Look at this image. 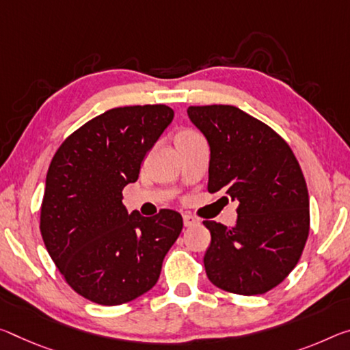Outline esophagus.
<instances>
[{"mask_svg": "<svg viewBox=\"0 0 350 350\" xmlns=\"http://www.w3.org/2000/svg\"><path fill=\"white\" fill-rule=\"evenodd\" d=\"M182 218H184V224H185V227H190V226H193V224H196V223H198V219L195 218V216H191V215H184V216H182Z\"/></svg>", "mask_w": 350, "mask_h": 350, "instance_id": "34e87169", "label": "esophagus"}]
</instances>
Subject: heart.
<instances>
[{
	"instance_id": "b5f03b06",
	"label": "heart",
	"mask_w": 350,
	"mask_h": 350,
	"mask_svg": "<svg viewBox=\"0 0 350 350\" xmlns=\"http://www.w3.org/2000/svg\"><path fill=\"white\" fill-rule=\"evenodd\" d=\"M182 134H193V132H188V131H184Z\"/></svg>"
}]
</instances>
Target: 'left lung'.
Masks as SVG:
<instances>
[{"label":"left lung","instance_id":"1","mask_svg":"<svg viewBox=\"0 0 350 350\" xmlns=\"http://www.w3.org/2000/svg\"><path fill=\"white\" fill-rule=\"evenodd\" d=\"M210 146V193L238 201L234 227L204 221L212 241L204 255L208 280L254 296L295 269L310 230L308 190L291 148L277 132L234 105L187 110Z\"/></svg>","mask_w":350,"mask_h":350}]
</instances>
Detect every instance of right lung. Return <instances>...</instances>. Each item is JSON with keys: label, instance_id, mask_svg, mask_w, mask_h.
I'll return each instance as SVG.
<instances>
[{"label": "right lung", "instance_id": "obj_1", "mask_svg": "<svg viewBox=\"0 0 350 350\" xmlns=\"http://www.w3.org/2000/svg\"><path fill=\"white\" fill-rule=\"evenodd\" d=\"M174 118L165 104L110 109L60 145L46 174L40 232L73 290L99 305L131 302L157 284L180 213H127L123 188Z\"/></svg>", "mask_w": 350, "mask_h": 350}]
</instances>
